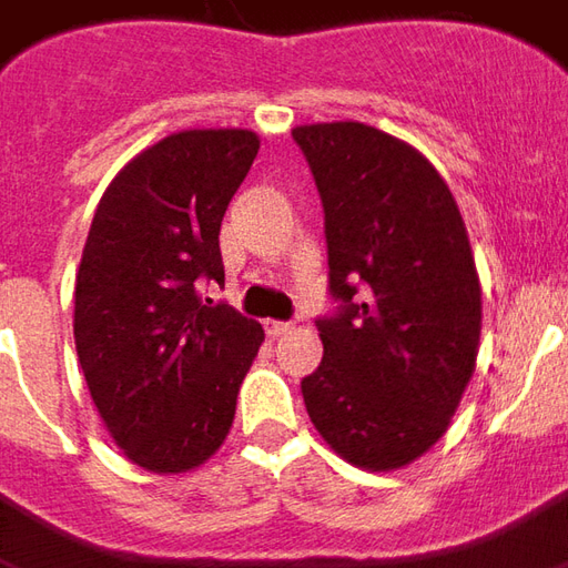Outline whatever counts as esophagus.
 <instances>
[{"label":"esophagus","instance_id":"obj_1","mask_svg":"<svg viewBox=\"0 0 568 568\" xmlns=\"http://www.w3.org/2000/svg\"><path fill=\"white\" fill-rule=\"evenodd\" d=\"M291 327H293L291 322H265V334H268V336H281V334H287Z\"/></svg>","mask_w":568,"mask_h":568}]
</instances>
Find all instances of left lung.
<instances>
[{
  "mask_svg": "<svg viewBox=\"0 0 568 568\" xmlns=\"http://www.w3.org/2000/svg\"><path fill=\"white\" fill-rule=\"evenodd\" d=\"M324 206L322 365L303 402L336 455L396 470L442 439L476 367L483 291L455 197L410 144L365 123L293 129Z\"/></svg>",
  "mask_w": 568,
  "mask_h": 568,
  "instance_id": "obj_1",
  "label": "left lung"
}]
</instances>
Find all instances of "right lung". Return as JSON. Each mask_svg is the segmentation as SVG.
<instances>
[{"instance_id":"obj_1","label":"right lung","mask_w":568,"mask_h":568,"mask_svg":"<svg viewBox=\"0 0 568 568\" xmlns=\"http://www.w3.org/2000/svg\"><path fill=\"white\" fill-rule=\"evenodd\" d=\"M246 129H187L104 191L77 275L73 336L101 420L144 470L185 473L225 442L262 324L201 287L225 281L219 229L256 160Z\"/></svg>"}]
</instances>
